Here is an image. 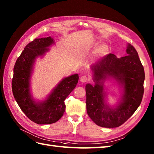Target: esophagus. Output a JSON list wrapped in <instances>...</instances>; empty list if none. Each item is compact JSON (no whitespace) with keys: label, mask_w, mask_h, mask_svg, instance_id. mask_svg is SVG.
Listing matches in <instances>:
<instances>
[{"label":"esophagus","mask_w":154,"mask_h":154,"mask_svg":"<svg viewBox=\"0 0 154 154\" xmlns=\"http://www.w3.org/2000/svg\"><path fill=\"white\" fill-rule=\"evenodd\" d=\"M89 80V77L86 76V75H83V76H81L80 78V81L82 83H86Z\"/></svg>","instance_id":"esophagus-1"}]
</instances>
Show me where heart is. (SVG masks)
<instances>
[{
	"label": "heart",
	"instance_id": "1",
	"mask_svg": "<svg viewBox=\"0 0 154 154\" xmlns=\"http://www.w3.org/2000/svg\"><path fill=\"white\" fill-rule=\"evenodd\" d=\"M97 44H98L96 43V42H92V43L89 44V46H95ZM109 48L106 44H100L93 50L92 54H91V56L94 60H97V59L103 57L106 55L108 53H109Z\"/></svg>",
	"mask_w": 154,
	"mask_h": 154
}]
</instances>
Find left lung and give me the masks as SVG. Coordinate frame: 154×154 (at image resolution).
I'll return each mask as SVG.
<instances>
[{
    "mask_svg": "<svg viewBox=\"0 0 154 154\" xmlns=\"http://www.w3.org/2000/svg\"><path fill=\"white\" fill-rule=\"evenodd\" d=\"M126 56L118 58L109 54L92 67L94 86L85 87L87 111L98 126L116 128L130 119L142 102L145 73L136 49L128 44ZM113 77L124 88L123 99L115 109L104 103L103 83L107 77Z\"/></svg>",
    "mask_w": 154,
    "mask_h": 154,
    "instance_id": "8db88e82",
    "label": "left lung"
}]
</instances>
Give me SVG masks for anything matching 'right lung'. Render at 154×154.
Returning a JSON list of instances; mask_svg holds the SVG:
<instances>
[{"instance_id": "1", "label": "right lung", "mask_w": 154, "mask_h": 154, "mask_svg": "<svg viewBox=\"0 0 154 154\" xmlns=\"http://www.w3.org/2000/svg\"><path fill=\"white\" fill-rule=\"evenodd\" d=\"M54 42L50 36L35 38L28 44L18 57L14 67L12 89L14 99L29 119L38 124H49L60 120L65 110V99L76 87L79 75L65 78L55 88L48 99L37 103L30 93V79L34 61L44 55Z\"/></svg>"}]
</instances>
